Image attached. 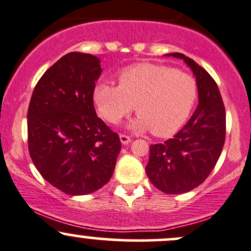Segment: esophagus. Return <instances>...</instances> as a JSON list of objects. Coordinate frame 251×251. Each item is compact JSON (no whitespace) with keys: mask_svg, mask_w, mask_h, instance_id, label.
I'll list each match as a JSON object with an SVG mask.
<instances>
[{"mask_svg":"<svg viewBox=\"0 0 251 251\" xmlns=\"http://www.w3.org/2000/svg\"><path fill=\"white\" fill-rule=\"evenodd\" d=\"M120 142H121V144H124V145H126V144H128V143L131 142V138L128 136H126V134H120Z\"/></svg>","mask_w":251,"mask_h":251,"instance_id":"obj_1","label":"esophagus"}]
</instances>
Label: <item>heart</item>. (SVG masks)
Here are the masks:
<instances>
[{
    "label": "heart",
    "mask_w": 251,
    "mask_h": 251,
    "mask_svg": "<svg viewBox=\"0 0 251 251\" xmlns=\"http://www.w3.org/2000/svg\"><path fill=\"white\" fill-rule=\"evenodd\" d=\"M118 78L119 85L102 82L95 87L94 102L101 117L117 124L136 106L139 117L130 127L150 130L157 137L175 133L197 100L194 77L164 65L140 63L124 69Z\"/></svg>",
    "instance_id": "obj_1"
}]
</instances>
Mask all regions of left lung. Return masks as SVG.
I'll return each instance as SVG.
<instances>
[{
    "instance_id": "8db88e82",
    "label": "left lung",
    "mask_w": 251,
    "mask_h": 251,
    "mask_svg": "<svg viewBox=\"0 0 251 251\" xmlns=\"http://www.w3.org/2000/svg\"><path fill=\"white\" fill-rule=\"evenodd\" d=\"M197 79L199 104L188 123L173 138L150 145L145 172L151 183L167 194L187 193L207 178L225 142V107L214 79L205 69L182 53Z\"/></svg>"
}]
</instances>
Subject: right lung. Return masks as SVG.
Here are the masks:
<instances>
[{
    "instance_id": "add662e5",
    "label": "right lung",
    "mask_w": 251,
    "mask_h": 251,
    "mask_svg": "<svg viewBox=\"0 0 251 251\" xmlns=\"http://www.w3.org/2000/svg\"><path fill=\"white\" fill-rule=\"evenodd\" d=\"M102 69L89 53L70 52L41 76L27 113L28 150L40 175L69 195L109 181L121 143L96 115L93 94Z\"/></svg>"
}]
</instances>
